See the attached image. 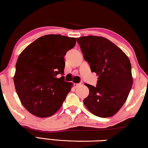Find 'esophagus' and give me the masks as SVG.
Returning a JSON list of instances; mask_svg holds the SVG:
<instances>
[{"label": "esophagus", "mask_w": 148, "mask_h": 148, "mask_svg": "<svg viewBox=\"0 0 148 148\" xmlns=\"http://www.w3.org/2000/svg\"><path fill=\"white\" fill-rule=\"evenodd\" d=\"M81 85V84H74V87H77L79 86H80Z\"/></svg>", "instance_id": "34e87169"}]
</instances>
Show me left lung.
Returning a JSON list of instances; mask_svg holds the SVG:
<instances>
[{
  "label": "left lung",
  "instance_id": "left-lung-1",
  "mask_svg": "<svg viewBox=\"0 0 148 148\" xmlns=\"http://www.w3.org/2000/svg\"><path fill=\"white\" fill-rule=\"evenodd\" d=\"M92 72L99 76L97 87L85 84L89 93L84 104L95 116H114L127 101L132 86L129 57L116 44L102 36L77 38Z\"/></svg>",
  "mask_w": 148,
  "mask_h": 148
}]
</instances>
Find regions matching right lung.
Masks as SVG:
<instances>
[{
	"label": "right lung",
	"mask_w": 148,
	"mask_h": 148,
	"mask_svg": "<svg viewBox=\"0 0 148 148\" xmlns=\"http://www.w3.org/2000/svg\"><path fill=\"white\" fill-rule=\"evenodd\" d=\"M76 38L61 34L40 37L23 49L16 64L14 82L27 111L38 117L51 116L61 107L73 84L64 82V56Z\"/></svg>",
	"instance_id": "add662e5"
}]
</instances>
